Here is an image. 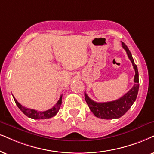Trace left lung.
Returning a JSON list of instances; mask_svg holds the SVG:
<instances>
[{"instance_id":"1","label":"left lung","mask_w":154,"mask_h":154,"mask_svg":"<svg viewBox=\"0 0 154 154\" xmlns=\"http://www.w3.org/2000/svg\"><path fill=\"white\" fill-rule=\"evenodd\" d=\"M122 47L126 50L129 60H131L134 70V82L135 84L130 90L126 94L122 96L118 100L108 102H96L88 97L85 92V98L87 104H88L91 112L94 114L95 116L103 119H118L124 115L128 110L131 108L132 104L136 101L138 91L139 87V72H138L137 66L134 63V60L132 57L131 52L129 51L128 47L125 43L122 42Z\"/></svg>"}]
</instances>
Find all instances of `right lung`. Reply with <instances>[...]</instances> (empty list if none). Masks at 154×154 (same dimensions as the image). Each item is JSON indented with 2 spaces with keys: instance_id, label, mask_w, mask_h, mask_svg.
<instances>
[{
  "instance_id": "right-lung-1",
  "label": "right lung",
  "mask_w": 154,
  "mask_h": 154,
  "mask_svg": "<svg viewBox=\"0 0 154 154\" xmlns=\"http://www.w3.org/2000/svg\"><path fill=\"white\" fill-rule=\"evenodd\" d=\"M62 97H63V95L60 96V98L58 100V102L56 103V104L54 105L53 107L50 109L45 111V112H40V111L31 109L25 107V106H22L20 103L15 100L14 97H13V99H14V101L17 106V107L20 109L21 112L25 115L28 116V117L33 119H50L53 117L54 116H55L57 114V112H59L60 106L62 104Z\"/></svg>"
}]
</instances>
